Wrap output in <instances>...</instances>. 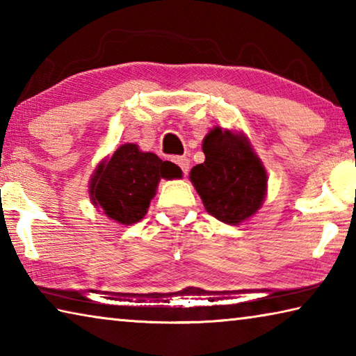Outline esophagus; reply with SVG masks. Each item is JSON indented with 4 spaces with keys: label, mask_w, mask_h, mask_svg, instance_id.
Listing matches in <instances>:
<instances>
[{
    "label": "esophagus",
    "mask_w": 356,
    "mask_h": 356,
    "mask_svg": "<svg viewBox=\"0 0 356 356\" xmlns=\"http://www.w3.org/2000/svg\"><path fill=\"white\" fill-rule=\"evenodd\" d=\"M174 163H176L180 170H182V172L184 174H186L188 172V170H190V160L186 159V156H174Z\"/></svg>",
    "instance_id": "obj_1"
}]
</instances>
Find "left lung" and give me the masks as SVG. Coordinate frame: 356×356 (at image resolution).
I'll list each match as a JSON object with an SVG mask.
<instances>
[{
    "label": "left lung",
    "mask_w": 356,
    "mask_h": 356,
    "mask_svg": "<svg viewBox=\"0 0 356 356\" xmlns=\"http://www.w3.org/2000/svg\"><path fill=\"white\" fill-rule=\"evenodd\" d=\"M204 163L190 171V180L207 212L237 226L262 207L267 171L243 134L213 127L202 141Z\"/></svg>",
    "instance_id": "8db88e82"
}]
</instances>
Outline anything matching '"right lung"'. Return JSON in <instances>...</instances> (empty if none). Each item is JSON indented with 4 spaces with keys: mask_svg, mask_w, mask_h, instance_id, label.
<instances>
[{
    "mask_svg": "<svg viewBox=\"0 0 356 356\" xmlns=\"http://www.w3.org/2000/svg\"><path fill=\"white\" fill-rule=\"evenodd\" d=\"M180 177L177 165L127 143L97 166L89 182V196L106 216L130 226L147 213L160 179Z\"/></svg>",
    "mask_w": 356,
    "mask_h": 356,
    "instance_id": "obj_1",
    "label": "right lung"
}]
</instances>
